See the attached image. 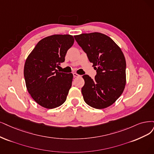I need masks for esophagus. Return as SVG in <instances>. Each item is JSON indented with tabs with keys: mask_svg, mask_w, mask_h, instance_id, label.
<instances>
[{
	"mask_svg": "<svg viewBox=\"0 0 154 154\" xmlns=\"http://www.w3.org/2000/svg\"><path fill=\"white\" fill-rule=\"evenodd\" d=\"M73 75L74 77H79V76H80V75H79V74H77V73H73Z\"/></svg>",
	"mask_w": 154,
	"mask_h": 154,
	"instance_id": "obj_1",
	"label": "esophagus"
}]
</instances>
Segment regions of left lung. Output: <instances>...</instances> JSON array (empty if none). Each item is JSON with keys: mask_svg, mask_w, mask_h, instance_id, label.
I'll use <instances>...</instances> for the list:
<instances>
[{"mask_svg": "<svg viewBox=\"0 0 154 154\" xmlns=\"http://www.w3.org/2000/svg\"><path fill=\"white\" fill-rule=\"evenodd\" d=\"M74 37L97 72L94 79L82 76L84 100L94 109L110 106L120 97L126 83V63L121 49L110 37L99 32Z\"/></svg>", "mask_w": 154, "mask_h": 154, "instance_id": "1", "label": "left lung"}]
</instances>
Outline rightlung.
<instances>
[{
    "mask_svg": "<svg viewBox=\"0 0 154 154\" xmlns=\"http://www.w3.org/2000/svg\"><path fill=\"white\" fill-rule=\"evenodd\" d=\"M74 43L71 35L56 34L41 40L28 56L24 77L28 92L35 102L45 109L61 105L72 86L73 74L58 72L67 51Z\"/></svg>",
    "mask_w": 154,
    "mask_h": 154,
    "instance_id": "right-lung-1",
    "label": "right lung"
}]
</instances>
